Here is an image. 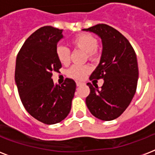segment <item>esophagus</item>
Wrapping results in <instances>:
<instances>
[{
	"label": "esophagus",
	"mask_w": 155,
	"mask_h": 155,
	"mask_svg": "<svg viewBox=\"0 0 155 155\" xmlns=\"http://www.w3.org/2000/svg\"><path fill=\"white\" fill-rule=\"evenodd\" d=\"M84 84V83L82 82H76V86L77 87H80V86H81V85Z\"/></svg>",
	"instance_id": "esophagus-1"
}]
</instances>
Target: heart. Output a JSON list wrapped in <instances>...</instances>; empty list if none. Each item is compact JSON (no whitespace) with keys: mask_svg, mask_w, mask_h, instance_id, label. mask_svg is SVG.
Segmentation results:
<instances>
[{"mask_svg":"<svg viewBox=\"0 0 155 155\" xmlns=\"http://www.w3.org/2000/svg\"><path fill=\"white\" fill-rule=\"evenodd\" d=\"M71 45L75 48L84 51L87 54V57L90 60H96L98 58L99 54L97 47L98 46V39L91 34L82 33L76 35L71 40ZM56 56L62 64H68L70 60V51L67 47L58 46L55 51ZM90 67L87 65H74L68 70V75L75 80H83L89 73Z\"/></svg>","mask_w":155,"mask_h":155,"instance_id":"1","label":"heart"}]
</instances>
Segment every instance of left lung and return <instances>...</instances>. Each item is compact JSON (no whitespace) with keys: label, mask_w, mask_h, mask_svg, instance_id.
<instances>
[{"label":"left lung","mask_w":155,"mask_h":155,"mask_svg":"<svg viewBox=\"0 0 155 155\" xmlns=\"http://www.w3.org/2000/svg\"><path fill=\"white\" fill-rule=\"evenodd\" d=\"M83 30L97 35L102 42L100 63L89 79H104L103 86L99 89L97 85L93 87L87 83L90 94L86 104L90 113L100 120H114L130 105L136 92L137 56L130 42L109 25L98 24Z\"/></svg>","instance_id":"8db88e82"}]
</instances>
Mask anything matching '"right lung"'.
I'll return each mask as SVG.
<instances>
[{"label":"right lung","mask_w":155,"mask_h":155,"mask_svg":"<svg viewBox=\"0 0 155 155\" xmlns=\"http://www.w3.org/2000/svg\"><path fill=\"white\" fill-rule=\"evenodd\" d=\"M63 30L43 26L33 33L16 59L15 83L21 101L33 117L47 125L62 121L69 114L76 84L66 79L61 86L54 84L52 71L62 64L56 56Z\"/></svg>","instance_id":"1"}]
</instances>
